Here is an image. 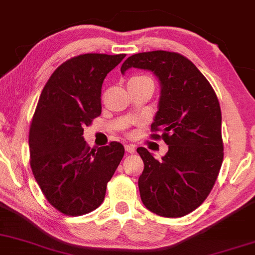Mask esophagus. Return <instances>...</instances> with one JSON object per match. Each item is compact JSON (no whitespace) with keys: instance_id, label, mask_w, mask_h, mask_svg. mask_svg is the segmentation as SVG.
Segmentation results:
<instances>
[{"instance_id":"34e87169","label":"esophagus","mask_w":255,"mask_h":255,"mask_svg":"<svg viewBox=\"0 0 255 255\" xmlns=\"http://www.w3.org/2000/svg\"><path fill=\"white\" fill-rule=\"evenodd\" d=\"M125 150L130 152V154H134V152H136V146L133 144H127L125 145Z\"/></svg>"}]
</instances>
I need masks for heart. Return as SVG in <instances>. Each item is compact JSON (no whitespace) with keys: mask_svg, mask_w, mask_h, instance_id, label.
Masks as SVG:
<instances>
[{"mask_svg":"<svg viewBox=\"0 0 255 255\" xmlns=\"http://www.w3.org/2000/svg\"><path fill=\"white\" fill-rule=\"evenodd\" d=\"M150 80L148 76H144V75H136V76H132L130 80H128V83H133V82H140V81H146Z\"/></svg>","mask_w":255,"mask_h":255,"instance_id":"b5f03b06","label":"heart"}]
</instances>
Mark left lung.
<instances>
[{
    "label": "left lung",
    "mask_w": 255,
    "mask_h": 255,
    "mask_svg": "<svg viewBox=\"0 0 255 255\" xmlns=\"http://www.w3.org/2000/svg\"><path fill=\"white\" fill-rule=\"evenodd\" d=\"M128 68L151 70L160 80L161 98L150 136L168 145L161 160L143 146L137 149L144 162L138 179L140 199L158 216L182 217L202 205L222 166L217 95L196 65L178 52L136 53L123 63L122 74Z\"/></svg>",
    "instance_id": "1"
}]
</instances>
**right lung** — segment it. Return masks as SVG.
I'll use <instances>...</instances> for the list:
<instances>
[{
  "instance_id": "obj_1",
  "label": "right lung",
  "mask_w": 255,
  "mask_h": 255,
  "mask_svg": "<svg viewBox=\"0 0 255 255\" xmlns=\"http://www.w3.org/2000/svg\"><path fill=\"white\" fill-rule=\"evenodd\" d=\"M125 55L85 53L62 63L45 85L29 127V163L41 192L67 216L92 212L104 202L107 182L124 156L111 142L99 149L83 128L101 115V87Z\"/></svg>"
}]
</instances>
